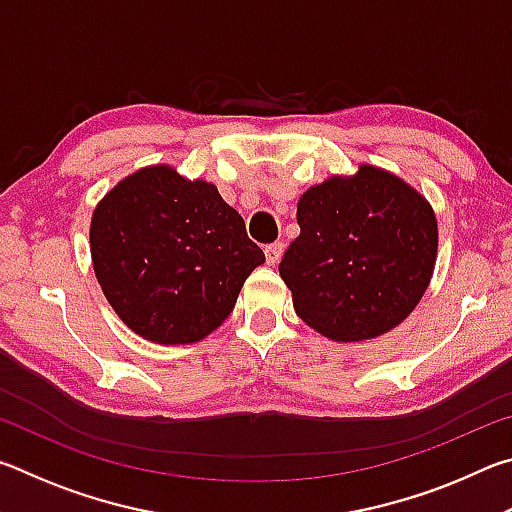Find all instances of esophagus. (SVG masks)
<instances>
[{
    "instance_id": "34e87169",
    "label": "esophagus",
    "mask_w": 512,
    "mask_h": 512,
    "mask_svg": "<svg viewBox=\"0 0 512 512\" xmlns=\"http://www.w3.org/2000/svg\"><path fill=\"white\" fill-rule=\"evenodd\" d=\"M264 253H266V262L271 264V266H275L277 262H280V257H282V253H284V244H282V241H275V244H268V246L264 248Z\"/></svg>"
}]
</instances>
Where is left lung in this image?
Wrapping results in <instances>:
<instances>
[{
	"label": "left lung",
	"mask_w": 512,
	"mask_h": 512,
	"mask_svg": "<svg viewBox=\"0 0 512 512\" xmlns=\"http://www.w3.org/2000/svg\"><path fill=\"white\" fill-rule=\"evenodd\" d=\"M300 235L280 262L296 314L336 341L400 325L429 287L438 225L404 180L361 167L311 187L298 203Z\"/></svg>",
	"instance_id": "8db88e82"
}]
</instances>
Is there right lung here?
Listing matches in <instances>:
<instances>
[{"instance_id": "1", "label": "right lung", "mask_w": 512, "mask_h": 512, "mask_svg": "<svg viewBox=\"0 0 512 512\" xmlns=\"http://www.w3.org/2000/svg\"><path fill=\"white\" fill-rule=\"evenodd\" d=\"M94 273L112 309L155 343H194L235 307L264 250L214 185L171 167L133 173L92 216Z\"/></svg>"}]
</instances>
